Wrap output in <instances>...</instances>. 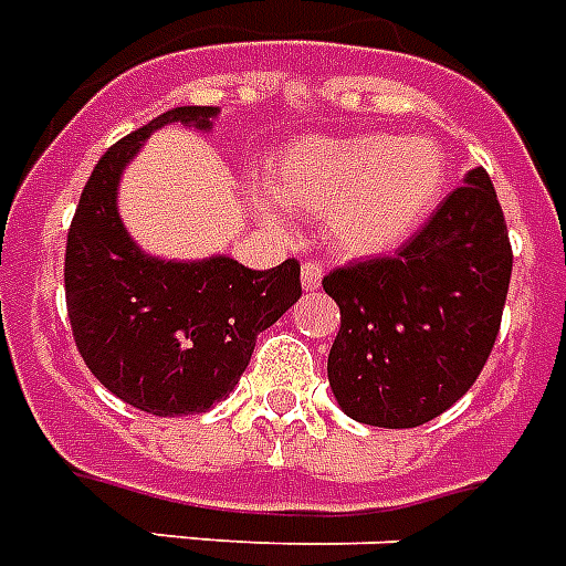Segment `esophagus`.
<instances>
[{
  "instance_id": "34e87169",
  "label": "esophagus",
  "mask_w": 566,
  "mask_h": 566,
  "mask_svg": "<svg viewBox=\"0 0 566 566\" xmlns=\"http://www.w3.org/2000/svg\"><path fill=\"white\" fill-rule=\"evenodd\" d=\"M319 284H323V266L319 264H302V287L305 291H317Z\"/></svg>"
}]
</instances>
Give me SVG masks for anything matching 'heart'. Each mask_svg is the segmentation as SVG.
Wrapping results in <instances>:
<instances>
[{"mask_svg": "<svg viewBox=\"0 0 566 566\" xmlns=\"http://www.w3.org/2000/svg\"><path fill=\"white\" fill-rule=\"evenodd\" d=\"M447 155L429 137L367 132L300 137L266 167L264 188L249 190L261 226L287 231L279 211L319 217L328 249L344 258H378L402 249L447 193Z\"/></svg>", "mask_w": 566, "mask_h": 566, "instance_id": "heart-1", "label": "heart"}]
</instances>
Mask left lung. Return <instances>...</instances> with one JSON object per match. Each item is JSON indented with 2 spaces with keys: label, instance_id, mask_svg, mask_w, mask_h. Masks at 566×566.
<instances>
[{
  "label": "left lung",
  "instance_id": "8db88e82",
  "mask_svg": "<svg viewBox=\"0 0 566 566\" xmlns=\"http://www.w3.org/2000/svg\"><path fill=\"white\" fill-rule=\"evenodd\" d=\"M511 261L496 190L475 167L394 258L328 273L340 308L328 385L346 417L413 429L455 405L493 349Z\"/></svg>",
  "mask_w": 566,
  "mask_h": 566
}]
</instances>
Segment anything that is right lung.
Wrapping results in <instances>:
<instances>
[{
	"mask_svg": "<svg viewBox=\"0 0 566 566\" xmlns=\"http://www.w3.org/2000/svg\"><path fill=\"white\" fill-rule=\"evenodd\" d=\"M220 108L185 105L114 144L84 185L66 234L70 326L91 373L155 417L211 411L249 367L255 337L302 296L300 264L249 270L229 255H149L123 226L119 179L164 126L211 132Z\"/></svg>",
	"mask_w": 566,
	"mask_h": 566,
	"instance_id": "add662e5",
	"label": "right lung"
}]
</instances>
